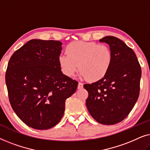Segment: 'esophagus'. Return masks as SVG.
<instances>
[{
  "instance_id": "34e87169",
  "label": "esophagus",
  "mask_w": 150,
  "mask_h": 150,
  "mask_svg": "<svg viewBox=\"0 0 150 150\" xmlns=\"http://www.w3.org/2000/svg\"><path fill=\"white\" fill-rule=\"evenodd\" d=\"M83 87V84L82 83H79V85H78V89H81Z\"/></svg>"
}]
</instances>
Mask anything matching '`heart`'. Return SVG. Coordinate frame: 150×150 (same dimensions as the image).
Masks as SVG:
<instances>
[{
	"label": "heart",
	"mask_w": 150,
	"mask_h": 150,
	"mask_svg": "<svg viewBox=\"0 0 150 150\" xmlns=\"http://www.w3.org/2000/svg\"><path fill=\"white\" fill-rule=\"evenodd\" d=\"M66 53L61 54L58 61L62 72L68 77L73 76L79 68L81 78L98 81L105 76L112 64V52L106 45L79 41L67 45Z\"/></svg>",
	"instance_id": "1"
}]
</instances>
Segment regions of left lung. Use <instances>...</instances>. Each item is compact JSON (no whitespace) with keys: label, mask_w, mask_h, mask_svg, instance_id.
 Here are the masks:
<instances>
[{"label":"left lung","mask_w":150,"mask_h":150,"mask_svg":"<svg viewBox=\"0 0 150 150\" xmlns=\"http://www.w3.org/2000/svg\"><path fill=\"white\" fill-rule=\"evenodd\" d=\"M100 42L109 45L112 64L103 79L84 85L89 93L86 106L98 123L113 125L124 120L137 101L141 69L134 51L123 41L106 36Z\"/></svg>","instance_id":"obj_1"}]
</instances>
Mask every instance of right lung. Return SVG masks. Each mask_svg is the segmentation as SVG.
<instances>
[{"label":"right lung","instance_id":"add662e5","mask_svg":"<svg viewBox=\"0 0 150 150\" xmlns=\"http://www.w3.org/2000/svg\"><path fill=\"white\" fill-rule=\"evenodd\" d=\"M62 43L31 40L9 59L5 82L11 107L30 128L47 130L63 116L65 100L79 83L61 70L58 58Z\"/></svg>","mask_w":150,"mask_h":150}]
</instances>
